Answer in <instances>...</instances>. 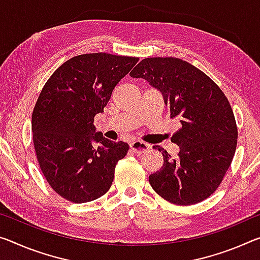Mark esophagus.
<instances>
[{"label":"esophagus","instance_id":"34e87169","mask_svg":"<svg viewBox=\"0 0 260 260\" xmlns=\"http://www.w3.org/2000/svg\"><path fill=\"white\" fill-rule=\"evenodd\" d=\"M129 147H131V149L133 150L134 152H137L138 155H141V154H143V152L149 149V146H148L147 143L141 142V141L132 142L131 145H129Z\"/></svg>","mask_w":260,"mask_h":260}]
</instances>
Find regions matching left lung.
<instances>
[{"label":"left lung","instance_id":"left-lung-1","mask_svg":"<svg viewBox=\"0 0 260 260\" xmlns=\"http://www.w3.org/2000/svg\"><path fill=\"white\" fill-rule=\"evenodd\" d=\"M131 77H142L162 92L170 118L179 120L171 141L175 158L162 151L163 167L149 176L154 191L169 203H200L219 187L232 164L237 126L225 94L211 77L177 57L143 59Z\"/></svg>","mask_w":260,"mask_h":260}]
</instances>
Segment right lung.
Segmentation results:
<instances>
[{"label": "right lung", "mask_w": 260, "mask_h": 260, "mask_svg": "<svg viewBox=\"0 0 260 260\" xmlns=\"http://www.w3.org/2000/svg\"><path fill=\"white\" fill-rule=\"evenodd\" d=\"M138 61L108 53L74 56L41 90L32 113L35 150L49 186L66 200L89 203L112 185L115 166L129 147L103 138L94 115L104 111L114 86Z\"/></svg>", "instance_id": "right-lung-1"}]
</instances>
